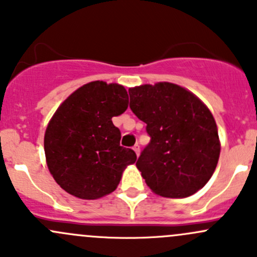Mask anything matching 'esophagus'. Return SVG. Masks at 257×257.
<instances>
[{"instance_id":"34e87169","label":"esophagus","mask_w":257,"mask_h":257,"mask_svg":"<svg viewBox=\"0 0 257 257\" xmlns=\"http://www.w3.org/2000/svg\"><path fill=\"white\" fill-rule=\"evenodd\" d=\"M133 150H134V152H136L137 155H139V153H141V147H139L138 144H136L133 147Z\"/></svg>"}]
</instances>
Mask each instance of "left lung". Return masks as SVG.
<instances>
[{
	"label": "left lung",
	"instance_id": "obj_1",
	"mask_svg": "<svg viewBox=\"0 0 257 257\" xmlns=\"http://www.w3.org/2000/svg\"><path fill=\"white\" fill-rule=\"evenodd\" d=\"M132 112L147 124L150 142L137 162L147 185L165 198H186L214 174L220 155L217 126L191 92L168 82L129 88Z\"/></svg>",
	"mask_w": 257,
	"mask_h": 257
}]
</instances>
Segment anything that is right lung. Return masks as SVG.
Instances as JSON below:
<instances>
[{"instance_id": "add662e5", "label": "right lung", "mask_w": 257, "mask_h": 257, "mask_svg": "<svg viewBox=\"0 0 257 257\" xmlns=\"http://www.w3.org/2000/svg\"><path fill=\"white\" fill-rule=\"evenodd\" d=\"M128 93L116 83L95 80L72 93L49 120L45 154L49 173L71 195L94 200L113 193L137 154L120 147L113 116L128 108Z\"/></svg>"}]
</instances>
